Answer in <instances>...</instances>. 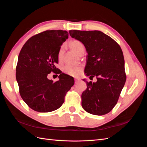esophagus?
Listing matches in <instances>:
<instances>
[{
	"label": "esophagus",
	"instance_id": "1",
	"mask_svg": "<svg viewBox=\"0 0 147 147\" xmlns=\"http://www.w3.org/2000/svg\"><path fill=\"white\" fill-rule=\"evenodd\" d=\"M80 78H75V83H78V82H80Z\"/></svg>",
	"mask_w": 147,
	"mask_h": 147
}]
</instances>
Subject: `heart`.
<instances>
[{
  "mask_svg": "<svg viewBox=\"0 0 147 147\" xmlns=\"http://www.w3.org/2000/svg\"><path fill=\"white\" fill-rule=\"evenodd\" d=\"M69 47L72 49L73 51L76 52L78 55L82 56L84 52V47L83 45V43L78 40H72L69 43ZM64 55V47H62L59 49L58 53V59L59 61L63 60ZM82 67L81 66H77V67H72L70 65H66L65 66L63 70L64 73L67 74L70 76L76 77L80 74L82 72Z\"/></svg>",
  "mask_w": 147,
  "mask_h": 147,
  "instance_id": "obj_1",
  "label": "heart"
}]
</instances>
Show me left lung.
Returning <instances> with one entry per match:
<instances>
[{"instance_id":"8db88e82","label":"left lung","mask_w":147,"mask_h":147,"mask_svg":"<svg viewBox=\"0 0 147 147\" xmlns=\"http://www.w3.org/2000/svg\"><path fill=\"white\" fill-rule=\"evenodd\" d=\"M69 34L86 48L84 72L90 78H97L96 83L86 82L87 88L82 94L83 108L95 115L108 113L116 105L126 80L121 48L99 30H72Z\"/></svg>"}]
</instances>
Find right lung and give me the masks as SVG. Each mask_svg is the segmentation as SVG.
<instances>
[{
	"label": "right lung",
	"mask_w": 147,
	"mask_h": 147,
	"mask_svg": "<svg viewBox=\"0 0 147 147\" xmlns=\"http://www.w3.org/2000/svg\"><path fill=\"white\" fill-rule=\"evenodd\" d=\"M63 30H48L34 35L21 48L16 69L20 94L30 109L46 113L59 109L67 92L74 84V78L56 67L61 46L68 38ZM59 74L56 82L47 76Z\"/></svg>",
	"instance_id": "1"
}]
</instances>
